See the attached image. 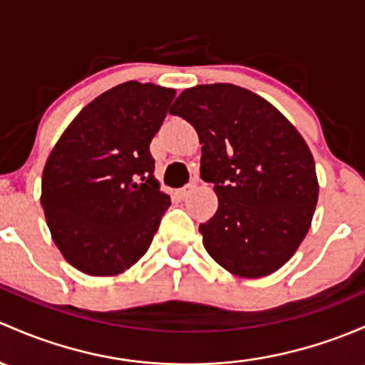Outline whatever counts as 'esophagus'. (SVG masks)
Returning <instances> with one entry per match:
<instances>
[{"label": "esophagus", "mask_w": 365, "mask_h": 365, "mask_svg": "<svg viewBox=\"0 0 365 365\" xmlns=\"http://www.w3.org/2000/svg\"><path fill=\"white\" fill-rule=\"evenodd\" d=\"M192 189H194V185H192V183H189V185H185V187H182V189L176 190V195H178V197H182V199H185L187 195L192 192Z\"/></svg>", "instance_id": "34e87169"}]
</instances>
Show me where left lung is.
I'll return each mask as SVG.
<instances>
[{"label":"left lung","instance_id":"obj_1","mask_svg":"<svg viewBox=\"0 0 365 365\" xmlns=\"http://www.w3.org/2000/svg\"><path fill=\"white\" fill-rule=\"evenodd\" d=\"M170 113L194 125L201 178L215 183L218 210L199 225L206 252L241 278L278 271L308 234L318 201L304 138L269 101L232 83L185 89Z\"/></svg>","mask_w":365,"mask_h":365}]
</instances>
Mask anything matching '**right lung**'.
<instances>
[{
    "label": "right lung",
    "instance_id": "right-lung-1",
    "mask_svg": "<svg viewBox=\"0 0 365 365\" xmlns=\"http://www.w3.org/2000/svg\"><path fill=\"white\" fill-rule=\"evenodd\" d=\"M175 89L125 82L91 101L61 134L41 176V206L64 259L117 276L150 247L170 195L153 176L150 141Z\"/></svg>",
    "mask_w": 365,
    "mask_h": 365
}]
</instances>
